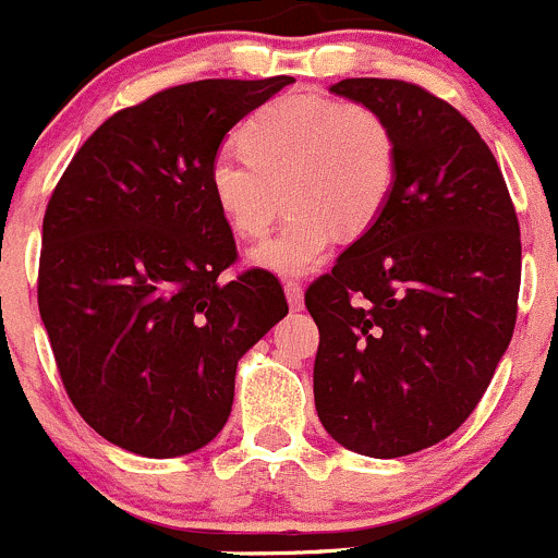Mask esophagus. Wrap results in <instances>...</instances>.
Listing matches in <instances>:
<instances>
[{
	"label": "esophagus",
	"mask_w": 558,
	"mask_h": 558,
	"mask_svg": "<svg viewBox=\"0 0 558 558\" xmlns=\"http://www.w3.org/2000/svg\"><path fill=\"white\" fill-rule=\"evenodd\" d=\"M283 291H286V300H289L291 311H302V305H305V291H302V286L296 283V280H286Z\"/></svg>",
	"instance_id": "esophagus-1"
}]
</instances>
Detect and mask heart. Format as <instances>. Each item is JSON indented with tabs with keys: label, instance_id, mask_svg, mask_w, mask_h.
<instances>
[{
	"label": "heart",
	"instance_id": "heart-1",
	"mask_svg": "<svg viewBox=\"0 0 558 558\" xmlns=\"http://www.w3.org/2000/svg\"><path fill=\"white\" fill-rule=\"evenodd\" d=\"M240 150L207 167V191L240 238L278 234L247 253L275 275H305L329 256L337 232L359 238L384 216L397 180V140L373 107L320 94H286L240 129Z\"/></svg>",
	"mask_w": 558,
	"mask_h": 558
}]
</instances>
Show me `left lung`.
Returning <instances> with one entry per match:
<instances>
[{"instance_id": "1", "label": "left lung", "mask_w": 558, "mask_h": 558, "mask_svg": "<svg viewBox=\"0 0 558 558\" xmlns=\"http://www.w3.org/2000/svg\"><path fill=\"white\" fill-rule=\"evenodd\" d=\"M397 140L384 216L307 289L315 410L348 451L397 459L453 435L513 337L521 232L497 159L470 121L404 81L329 88Z\"/></svg>"}]
</instances>
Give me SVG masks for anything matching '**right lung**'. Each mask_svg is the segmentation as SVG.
Returning a JSON list of instances; mask_svg holds the SVG:
<instances>
[{
	"label": "right lung",
	"mask_w": 558,
	"mask_h": 558,
	"mask_svg": "<svg viewBox=\"0 0 558 558\" xmlns=\"http://www.w3.org/2000/svg\"><path fill=\"white\" fill-rule=\"evenodd\" d=\"M291 77L196 81L107 118L43 221L37 302L61 384L107 442L148 459L199 451L227 424L234 375L286 313L207 191L229 129Z\"/></svg>",
	"instance_id": "add662e5"
}]
</instances>
